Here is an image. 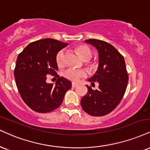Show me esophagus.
Instances as JSON below:
<instances>
[{
    "mask_svg": "<svg viewBox=\"0 0 150 150\" xmlns=\"http://www.w3.org/2000/svg\"><path fill=\"white\" fill-rule=\"evenodd\" d=\"M71 86L73 87V88H76V87L78 86V84H77V83H72Z\"/></svg>",
    "mask_w": 150,
    "mask_h": 150,
    "instance_id": "34e87169",
    "label": "esophagus"
}]
</instances>
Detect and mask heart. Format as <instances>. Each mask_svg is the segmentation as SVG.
<instances>
[{"label":"heart","mask_w":150,"mask_h":150,"mask_svg":"<svg viewBox=\"0 0 150 150\" xmlns=\"http://www.w3.org/2000/svg\"><path fill=\"white\" fill-rule=\"evenodd\" d=\"M76 51L80 55L81 58L83 60H88L92 57V52L91 49L89 47H87L86 45H79L75 48ZM56 62L58 66H62L64 64V51L63 50H61L57 53L56 55ZM85 75V72L82 70H79L76 69H74V68H70L68 69L67 71H64V76L66 79H69V80L76 82V81H79V79L81 77Z\"/></svg>","instance_id":"b5f03b06"}]
</instances>
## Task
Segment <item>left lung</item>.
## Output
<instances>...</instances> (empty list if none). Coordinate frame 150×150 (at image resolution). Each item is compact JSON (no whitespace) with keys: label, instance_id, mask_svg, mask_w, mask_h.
<instances>
[{"label":"left lung","instance_id":"left-lung-1","mask_svg":"<svg viewBox=\"0 0 150 150\" xmlns=\"http://www.w3.org/2000/svg\"><path fill=\"white\" fill-rule=\"evenodd\" d=\"M85 42L95 47L99 53L98 69L88 79L92 83L97 82L99 88L94 90L86 86L88 91L81 99V107L90 115L103 116L117 107L126 91L129 77L125 61L119 51L109 43L96 39Z\"/></svg>","mask_w":150,"mask_h":150}]
</instances>
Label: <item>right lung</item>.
<instances>
[{
  "label": "right lung",
  "mask_w": 150,
  "mask_h": 150,
  "mask_svg": "<svg viewBox=\"0 0 150 150\" xmlns=\"http://www.w3.org/2000/svg\"><path fill=\"white\" fill-rule=\"evenodd\" d=\"M67 45L44 39L29 44L18 55L14 72L16 87L24 102L35 111L44 113L58 108L71 88V81L62 76L55 86L46 81L48 74H57V53Z\"/></svg>",
  "instance_id": "right-lung-1"
}]
</instances>
